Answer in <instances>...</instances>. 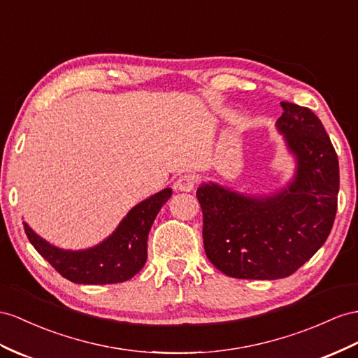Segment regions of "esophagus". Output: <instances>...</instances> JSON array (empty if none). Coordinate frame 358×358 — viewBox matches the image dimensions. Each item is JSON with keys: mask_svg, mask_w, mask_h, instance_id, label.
<instances>
[{"mask_svg": "<svg viewBox=\"0 0 358 358\" xmlns=\"http://www.w3.org/2000/svg\"><path fill=\"white\" fill-rule=\"evenodd\" d=\"M195 185H196V177L192 176V173H185V176L178 177V180L176 181L173 187H176V190H180V192H192V190H194Z\"/></svg>", "mask_w": 358, "mask_h": 358, "instance_id": "obj_1", "label": "esophagus"}]
</instances>
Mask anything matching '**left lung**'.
<instances>
[{
  "label": "left lung",
  "instance_id": "left-lung-1",
  "mask_svg": "<svg viewBox=\"0 0 358 358\" xmlns=\"http://www.w3.org/2000/svg\"><path fill=\"white\" fill-rule=\"evenodd\" d=\"M277 128L296 159L295 177L271 196L237 194L216 182L196 190L207 259L233 278L278 280L313 257L337 212L338 160L320 119L282 101Z\"/></svg>",
  "mask_w": 358,
  "mask_h": 358
}]
</instances>
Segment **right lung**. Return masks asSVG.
<instances>
[{
  "instance_id": "obj_1",
  "label": "right lung",
  "mask_w": 358,
  "mask_h": 358,
  "mask_svg": "<svg viewBox=\"0 0 358 358\" xmlns=\"http://www.w3.org/2000/svg\"><path fill=\"white\" fill-rule=\"evenodd\" d=\"M172 195L163 189L134 206L112 236L94 248L83 251L62 250L43 241L24 222L29 241L62 277L77 284H115L130 280L146 262L148 233L162 206Z\"/></svg>"
}]
</instances>
